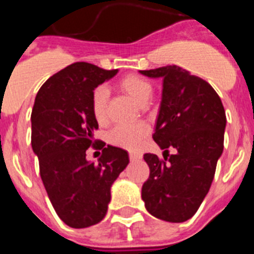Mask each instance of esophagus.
Masks as SVG:
<instances>
[{
    "instance_id": "obj_1",
    "label": "esophagus",
    "mask_w": 254,
    "mask_h": 254,
    "mask_svg": "<svg viewBox=\"0 0 254 254\" xmlns=\"http://www.w3.org/2000/svg\"><path fill=\"white\" fill-rule=\"evenodd\" d=\"M141 159V155L140 154H134V152H132V154H129V160L131 161H137Z\"/></svg>"
}]
</instances>
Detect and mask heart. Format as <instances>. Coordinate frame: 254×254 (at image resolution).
I'll return each instance as SVG.
<instances>
[{
  "instance_id": "1",
  "label": "heart",
  "mask_w": 254,
  "mask_h": 254,
  "mask_svg": "<svg viewBox=\"0 0 254 254\" xmlns=\"http://www.w3.org/2000/svg\"><path fill=\"white\" fill-rule=\"evenodd\" d=\"M120 87L128 94L137 104L149 102L152 94V86L147 80L136 75H128L120 81ZM109 91L105 86H98L91 96V109L95 120L99 123L107 120V104ZM149 133V126L143 122L122 123L116 126L109 132V142L114 146L122 147L129 151H137Z\"/></svg>"
}]
</instances>
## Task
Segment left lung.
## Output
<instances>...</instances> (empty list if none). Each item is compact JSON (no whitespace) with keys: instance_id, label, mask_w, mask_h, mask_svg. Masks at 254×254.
Segmentation results:
<instances>
[{"instance_id":"1","label":"left lung","mask_w":254,"mask_h":254,"mask_svg":"<svg viewBox=\"0 0 254 254\" xmlns=\"http://www.w3.org/2000/svg\"><path fill=\"white\" fill-rule=\"evenodd\" d=\"M163 80L159 114L152 134L164 160L145 154L150 177L141 197L152 216L183 223L196 214L207 194L224 150L226 117L223 103L208 82L178 66L140 71ZM169 147L177 152L165 156Z\"/></svg>"}]
</instances>
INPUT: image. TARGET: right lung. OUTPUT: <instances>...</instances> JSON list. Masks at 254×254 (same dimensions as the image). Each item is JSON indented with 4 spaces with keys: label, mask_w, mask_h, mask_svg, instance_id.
I'll return each instance as SVG.
<instances>
[{
    "label": "right lung",
    "mask_w": 254,
    "mask_h": 254,
    "mask_svg": "<svg viewBox=\"0 0 254 254\" xmlns=\"http://www.w3.org/2000/svg\"><path fill=\"white\" fill-rule=\"evenodd\" d=\"M117 73L118 69L76 62L49 77L35 96L31 147L52 205L71 228L102 221L111 202L112 185L129 163L128 152L112 145L103 149L98 164L86 159L98 129L91 96Z\"/></svg>",
    "instance_id": "obj_1"
}]
</instances>
